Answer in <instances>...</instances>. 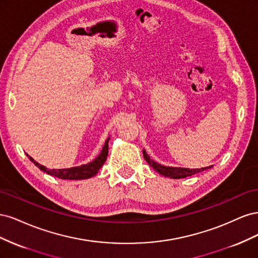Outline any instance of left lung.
I'll use <instances>...</instances> for the list:
<instances>
[{
    "label": "left lung",
    "mask_w": 258,
    "mask_h": 258,
    "mask_svg": "<svg viewBox=\"0 0 258 258\" xmlns=\"http://www.w3.org/2000/svg\"><path fill=\"white\" fill-rule=\"evenodd\" d=\"M143 156H144V159L147 161L148 165H150L152 168H154L155 171H157L159 174L166 176V177H170V178H184V177H187V176H190L195 173L201 172V171H204V170H208V169L212 168V166L201 168V169L168 167V166L160 165V163H157L156 161H154L153 159H151L150 156L146 154L145 150H143Z\"/></svg>",
    "instance_id": "1"
}]
</instances>
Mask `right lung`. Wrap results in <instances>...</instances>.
<instances>
[{
  "mask_svg": "<svg viewBox=\"0 0 258 258\" xmlns=\"http://www.w3.org/2000/svg\"><path fill=\"white\" fill-rule=\"evenodd\" d=\"M108 141H110V138L106 139V141L102 147V151H101V153L97 156V158H95L89 163H86V165H82L79 167L64 169H47L45 166H42L38 162H36L32 157H30L28 154L27 156L37 168H40L41 171L46 172L47 174L53 175L62 179H86L95 176L98 173L100 168L104 165L108 154Z\"/></svg>",
  "mask_w": 258,
  "mask_h": 258,
  "instance_id": "obj_1",
  "label": "right lung"
}]
</instances>
